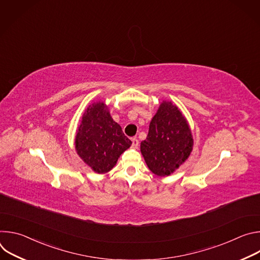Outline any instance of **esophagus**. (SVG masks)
Returning a JSON list of instances; mask_svg holds the SVG:
<instances>
[{
    "mask_svg": "<svg viewBox=\"0 0 260 260\" xmlns=\"http://www.w3.org/2000/svg\"><path fill=\"white\" fill-rule=\"evenodd\" d=\"M138 146H139V141H138V139H137V138H133V139H132V147L135 148V149H137Z\"/></svg>",
    "mask_w": 260,
    "mask_h": 260,
    "instance_id": "34e87169",
    "label": "esophagus"
}]
</instances>
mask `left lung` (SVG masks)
<instances>
[{
	"mask_svg": "<svg viewBox=\"0 0 260 260\" xmlns=\"http://www.w3.org/2000/svg\"><path fill=\"white\" fill-rule=\"evenodd\" d=\"M140 148L147 167L158 177L172 175L188 159L193 149L191 128L172 101L160 103Z\"/></svg>",
	"mask_w": 260,
	"mask_h": 260,
	"instance_id": "obj_1",
	"label": "left lung"
}]
</instances>
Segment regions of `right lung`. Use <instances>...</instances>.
<instances>
[{"label":"right lung","instance_id":"1","mask_svg":"<svg viewBox=\"0 0 260 260\" xmlns=\"http://www.w3.org/2000/svg\"><path fill=\"white\" fill-rule=\"evenodd\" d=\"M131 145L121 126L111 117L105 101L93 102L87 107L76 131L75 149L94 173L106 174L112 170Z\"/></svg>","mask_w":260,"mask_h":260}]
</instances>
